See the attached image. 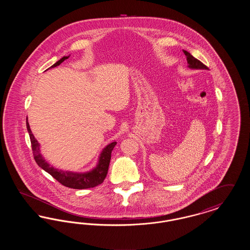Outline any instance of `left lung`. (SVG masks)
I'll return each mask as SVG.
<instances>
[{
    "label": "left lung",
    "instance_id": "obj_1",
    "mask_svg": "<svg viewBox=\"0 0 250 250\" xmlns=\"http://www.w3.org/2000/svg\"><path fill=\"white\" fill-rule=\"evenodd\" d=\"M185 55L187 56V61L188 63V67L191 69H207V66L205 64H203L201 61L196 59L195 57H193L189 52H188L187 50H183Z\"/></svg>",
    "mask_w": 250,
    "mask_h": 250
}]
</instances>
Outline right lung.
<instances>
[{"label": "right lung", "mask_w": 250, "mask_h": 250, "mask_svg": "<svg viewBox=\"0 0 250 250\" xmlns=\"http://www.w3.org/2000/svg\"><path fill=\"white\" fill-rule=\"evenodd\" d=\"M68 58H69V56H63L62 59L56 62L49 68L58 66L64 60L68 59ZM26 125H27L28 133L30 135L33 154H34V157H35V160H36L37 165L41 168H43L45 171L49 173L53 178L56 179L60 184H62V186H64L66 188H69L85 189V188H95L96 186L103 183V181L107 176V169H108L109 161H110V157H111V152L117 143L116 142L109 143L103 149L102 153L99 156L97 165L92 170L87 171V172H73V171H68V170H62V169H58V168H55V167L50 166L45 160V158L40 153V147H39L40 145L36 141L35 136L33 135L28 121H26Z\"/></svg>", "instance_id": "1"}]
</instances>
